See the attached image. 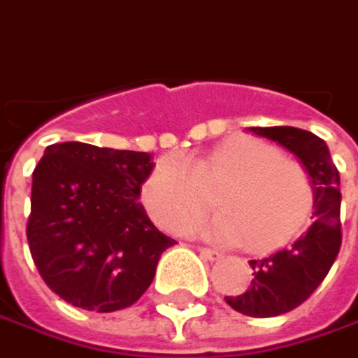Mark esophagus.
<instances>
[{"label":"esophagus","instance_id":"1","mask_svg":"<svg viewBox=\"0 0 358 358\" xmlns=\"http://www.w3.org/2000/svg\"><path fill=\"white\" fill-rule=\"evenodd\" d=\"M199 254H201L205 260H211V262H217V260H221V258H223V254H221V252H217V250H209V248H199Z\"/></svg>","mask_w":358,"mask_h":358}]
</instances>
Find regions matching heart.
I'll use <instances>...</instances> for the list:
<instances>
[{"instance_id": "heart-1", "label": "heart", "mask_w": 358, "mask_h": 358, "mask_svg": "<svg viewBox=\"0 0 358 358\" xmlns=\"http://www.w3.org/2000/svg\"><path fill=\"white\" fill-rule=\"evenodd\" d=\"M215 189L221 213L201 234L223 244L275 250L308 225L313 209L306 166L256 137H231L196 157L164 155L143 184V203L155 223L182 231L211 207Z\"/></svg>"}]
</instances>
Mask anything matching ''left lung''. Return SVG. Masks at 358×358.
Masks as SVG:
<instances>
[{
    "label": "left lung",
    "instance_id": "obj_1",
    "mask_svg": "<svg viewBox=\"0 0 358 358\" xmlns=\"http://www.w3.org/2000/svg\"><path fill=\"white\" fill-rule=\"evenodd\" d=\"M258 137L289 149L313 182V223L295 242L262 260H250L254 280L225 301L244 315L271 317L301 306L332 268L342 244L341 176L326 141L295 127H250Z\"/></svg>",
    "mask_w": 358,
    "mask_h": 358
}]
</instances>
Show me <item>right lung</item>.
Masks as SVG:
<instances>
[{"mask_svg":"<svg viewBox=\"0 0 358 358\" xmlns=\"http://www.w3.org/2000/svg\"><path fill=\"white\" fill-rule=\"evenodd\" d=\"M151 168L143 151L80 141L45 149L26 236L43 280L67 303L100 313L133 306L176 244L139 203Z\"/></svg>","mask_w":358,"mask_h":358,"instance_id":"obj_1","label":"right lung"}]
</instances>
